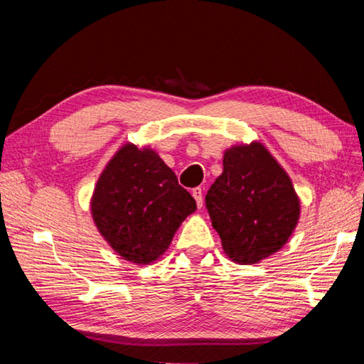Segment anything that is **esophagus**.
<instances>
[{"mask_svg": "<svg viewBox=\"0 0 364 364\" xmlns=\"http://www.w3.org/2000/svg\"><path fill=\"white\" fill-rule=\"evenodd\" d=\"M193 197L196 199L197 207H202V204H204V199H202V189L200 188L193 189Z\"/></svg>", "mask_w": 364, "mask_h": 364, "instance_id": "esophagus-1", "label": "esophagus"}]
</instances>
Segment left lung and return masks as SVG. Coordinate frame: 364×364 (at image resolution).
Returning <instances> with one entry per match:
<instances>
[{
  "label": "left lung",
  "mask_w": 364,
  "mask_h": 364,
  "mask_svg": "<svg viewBox=\"0 0 364 364\" xmlns=\"http://www.w3.org/2000/svg\"><path fill=\"white\" fill-rule=\"evenodd\" d=\"M205 205L225 254L239 264L284 247L300 218L292 180L258 141L225 151L223 173L208 189Z\"/></svg>",
  "instance_id": "8db88e82"
}]
</instances>
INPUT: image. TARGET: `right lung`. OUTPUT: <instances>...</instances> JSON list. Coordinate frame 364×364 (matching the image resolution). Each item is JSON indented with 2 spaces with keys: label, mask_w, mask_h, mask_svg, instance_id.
<instances>
[{
  "label": "right lung",
  "mask_w": 364,
  "mask_h": 364,
  "mask_svg": "<svg viewBox=\"0 0 364 364\" xmlns=\"http://www.w3.org/2000/svg\"><path fill=\"white\" fill-rule=\"evenodd\" d=\"M101 236L123 260L149 264L165 254L196 200L151 147L123 144L97 178L90 202Z\"/></svg>",
  "instance_id": "right-lung-1"
}]
</instances>
